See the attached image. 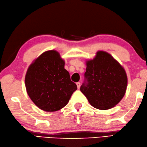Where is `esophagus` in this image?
I'll return each instance as SVG.
<instances>
[{
	"instance_id": "34e87169",
	"label": "esophagus",
	"mask_w": 147,
	"mask_h": 147,
	"mask_svg": "<svg viewBox=\"0 0 147 147\" xmlns=\"http://www.w3.org/2000/svg\"><path fill=\"white\" fill-rule=\"evenodd\" d=\"M76 84H77V88H78V89H79V88H80V86H81V83H80V82H77V83H76Z\"/></svg>"
}]
</instances>
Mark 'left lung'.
Returning a JSON list of instances; mask_svg holds the SVG:
<instances>
[{
    "instance_id": "obj_1",
    "label": "left lung",
    "mask_w": 147,
    "mask_h": 147,
    "mask_svg": "<svg viewBox=\"0 0 147 147\" xmlns=\"http://www.w3.org/2000/svg\"><path fill=\"white\" fill-rule=\"evenodd\" d=\"M85 77L88 82L81 86V92L93 107L109 109L125 95L127 76L125 69L107 52L99 51L93 59L86 61Z\"/></svg>"
}]
</instances>
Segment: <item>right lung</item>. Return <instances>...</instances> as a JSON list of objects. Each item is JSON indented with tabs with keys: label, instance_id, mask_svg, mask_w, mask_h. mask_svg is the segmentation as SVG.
<instances>
[{
	"label": "right lung",
	"instance_id": "add662e5",
	"mask_svg": "<svg viewBox=\"0 0 147 147\" xmlns=\"http://www.w3.org/2000/svg\"><path fill=\"white\" fill-rule=\"evenodd\" d=\"M65 64L59 52L51 50L41 54L27 68L25 77L27 93L40 109L47 112L61 109L77 90Z\"/></svg>",
	"mask_w": 147,
	"mask_h": 147
}]
</instances>
